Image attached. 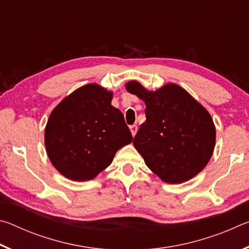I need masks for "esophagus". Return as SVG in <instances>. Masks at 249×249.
<instances>
[{
	"mask_svg": "<svg viewBox=\"0 0 249 249\" xmlns=\"http://www.w3.org/2000/svg\"><path fill=\"white\" fill-rule=\"evenodd\" d=\"M129 129H130V132H132L133 136H135V135H136V133H137L138 127H137V125H130L129 126Z\"/></svg>",
	"mask_w": 249,
	"mask_h": 249,
	"instance_id": "obj_1",
	"label": "esophagus"
}]
</instances>
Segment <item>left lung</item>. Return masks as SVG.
<instances>
[{"label": "left lung", "instance_id": "obj_1", "mask_svg": "<svg viewBox=\"0 0 249 249\" xmlns=\"http://www.w3.org/2000/svg\"><path fill=\"white\" fill-rule=\"evenodd\" d=\"M126 90L146 104V121L133 144L147 167L167 183H182L203 170L215 146L210 113L175 83L148 91L129 81Z\"/></svg>", "mask_w": 249, "mask_h": 249}]
</instances>
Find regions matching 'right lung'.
<instances>
[{"label":"right lung","mask_w":249,"mask_h":249,"mask_svg":"<svg viewBox=\"0 0 249 249\" xmlns=\"http://www.w3.org/2000/svg\"><path fill=\"white\" fill-rule=\"evenodd\" d=\"M113 93L99 84L79 88L59 103L45 128L53 167L66 178L88 181L111 165L116 151L133 141Z\"/></svg>","instance_id":"1"}]
</instances>
